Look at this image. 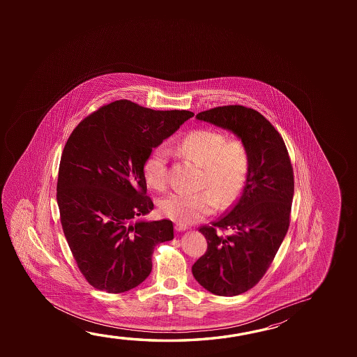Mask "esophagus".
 Returning a JSON list of instances; mask_svg holds the SVG:
<instances>
[{"label": "esophagus", "mask_w": 357, "mask_h": 357, "mask_svg": "<svg viewBox=\"0 0 357 357\" xmlns=\"http://www.w3.org/2000/svg\"><path fill=\"white\" fill-rule=\"evenodd\" d=\"M188 227L185 225V224H181V222H176V231H185L187 230Z\"/></svg>", "instance_id": "34e87169"}]
</instances>
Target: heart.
I'll return each instance as SVG.
<instances>
[{"label": "heart", "instance_id": "b5f03b06", "mask_svg": "<svg viewBox=\"0 0 357 357\" xmlns=\"http://www.w3.org/2000/svg\"><path fill=\"white\" fill-rule=\"evenodd\" d=\"M178 151L204 168L203 187L211 189L178 190L164 197L159 202V209L164 216L181 224H192L214 213L218 199L225 206L239 197L249 172V153L243 142H225L220 132L197 129L178 143ZM168 158L169 152L165 146H157L148 154L143 176L149 187H165Z\"/></svg>", "mask_w": 357, "mask_h": 357}]
</instances>
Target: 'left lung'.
Wrapping results in <instances>:
<instances>
[{
  "label": "left lung",
  "mask_w": 357,
  "mask_h": 357,
  "mask_svg": "<svg viewBox=\"0 0 357 357\" xmlns=\"http://www.w3.org/2000/svg\"><path fill=\"white\" fill-rule=\"evenodd\" d=\"M236 135L249 153V172L238 203L213 227L199 231L208 250L194 264L195 280L219 296L255 287L274 260L290 224L294 173L285 143L273 124L252 108L224 105L197 114ZM230 228L222 237L216 228Z\"/></svg>",
  "instance_id": "left-lung-1"
}]
</instances>
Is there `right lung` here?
<instances>
[{
    "label": "right lung",
    "mask_w": 357,
    "mask_h": 357,
    "mask_svg": "<svg viewBox=\"0 0 357 357\" xmlns=\"http://www.w3.org/2000/svg\"><path fill=\"white\" fill-rule=\"evenodd\" d=\"M193 116L116 100L70 135L59 163V215L72 255L96 289L118 294L138 287L152 271L154 246L174 238L170 220L143 219L154 208L143 165Z\"/></svg>",
    "instance_id": "obj_1"
}]
</instances>
